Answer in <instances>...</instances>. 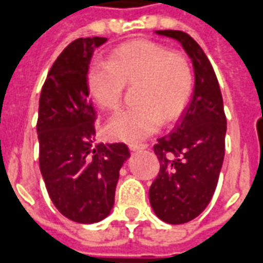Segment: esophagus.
<instances>
[{"label": "esophagus", "mask_w": 263, "mask_h": 263, "mask_svg": "<svg viewBox=\"0 0 263 263\" xmlns=\"http://www.w3.org/2000/svg\"><path fill=\"white\" fill-rule=\"evenodd\" d=\"M128 147H130L132 152H137V150H144V148H147V144L146 143H130Z\"/></svg>", "instance_id": "34e87169"}]
</instances>
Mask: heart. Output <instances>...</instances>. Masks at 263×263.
Instances as JSON below:
<instances>
[{
    "label": "heart",
    "mask_w": 263,
    "mask_h": 263,
    "mask_svg": "<svg viewBox=\"0 0 263 263\" xmlns=\"http://www.w3.org/2000/svg\"><path fill=\"white\" fill-rule=\"evenodd\" d=\"M126 83H137L139 105L113 115L106 130L117 140L140 141L164 120L180 117L194 90V68L184 53L150 39L126 42L110 52L107 62L93 61L87 68L89 95L105 110L119 107Z\"/></svg>",
    "instance_id": "heart-1"
}]
</instances>
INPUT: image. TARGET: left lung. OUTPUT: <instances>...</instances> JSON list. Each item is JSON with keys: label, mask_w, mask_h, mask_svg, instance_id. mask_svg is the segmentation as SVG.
Returning a JSON list of instances; mask_svg holds the SVG:
<instances>
[{"label": "left lung", "mask_w": 263, "mask_h": 263, "mask_svg": "<svg viewBox=\"0 0 263 263\" xmlns=\"http://www.w3.org/2000/svg\"><path fill=\"white\" fill-rule=\"evenodd\" d=\"M177 39L193 61V98L170 135L160 137L154 153L160 171L148 197L160 219L184 224L198 217L217 188L225 154L227 117L218 79L201 46L182 31H156Z\"/></svg>", "instance_id": "1"}]
</instances>
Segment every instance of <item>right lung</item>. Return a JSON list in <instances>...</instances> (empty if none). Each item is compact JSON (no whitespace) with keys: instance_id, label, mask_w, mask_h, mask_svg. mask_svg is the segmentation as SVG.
Returning <instances> with one entry per match:
<instances>
[{"instance_id":"obj_1","label":"right lung","mask_w":263,"mask_h":263,"mask_svg":"<svg viewBox=\"0 0 263 263\" xmlns=\"http://www.w3.org/2000/svg\"><path fill=\"white\" fill-rule=\"evenodd\" d=\"M107 39L79 38L52 65L39 98V168L58 211L79 224L99 222L115 204L119 171L130 157L124 143L93 144L96 111L86 72Z\"/></svg>"}]
</instances>
